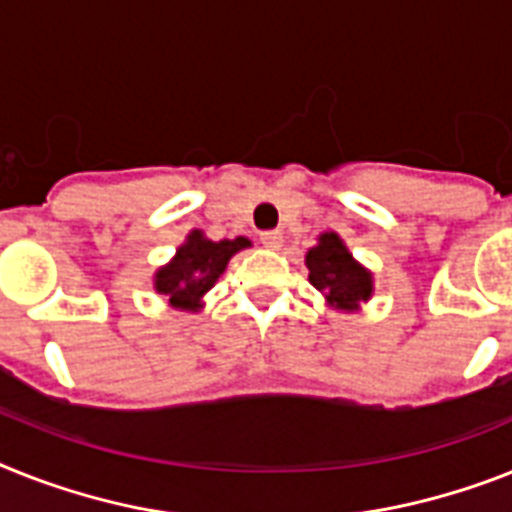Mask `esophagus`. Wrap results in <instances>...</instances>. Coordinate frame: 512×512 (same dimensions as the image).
I'll use <instances>...</instances> for the list:
<instances>
[{
  "instance_id": "34e87169",
  "label": "esophagus",
  "mask_w": 512,
  "mask_h": 512,
  "mask_svg": "<svg viewBox=\"0 0 512 512\" xmlns=\"http://www.w3.org/2000/svg\"><path fill=\"white\" fill-rule=\"evenodd\" d=\"M261 246L269 248V251H277V248L282 246V232H277V230L261 232Z\"/></svg>"
}]
</instances>
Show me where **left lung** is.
<instances>
[{"instance_id": "8db88e82", "label": "left lung", "mask_w": 512, "mask_h": 512, "mask_svg": "<svg viewBox=\"0 0 512 512\" xmlns=\"http://www.w3.org/2000/svg\"><path fill=\"white\" fill-rule=\"evenodd\" d=\"M306 266L311 285L322 290L332 306L356 308L371 298V274L353 261L335 232L319 238V246L308 251Z\"/></svg>"}]
</instances>
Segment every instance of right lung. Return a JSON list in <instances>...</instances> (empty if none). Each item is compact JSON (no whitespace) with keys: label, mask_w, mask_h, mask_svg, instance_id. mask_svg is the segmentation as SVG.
Wrapping results in <instances>:
<instances>
[{"label":"right lung","mask_w":512,"mask_h":512,"mask_svg":"<svg viewBox=\"0 0 512 512\" xmlns=\"http://www.w3.org/2000/svg\"><path fill=\"white\" fill-rule=\"evenodd\" d=\"M251 246L246 238L206 240L201 232H190L188 243L177 251L175 261L156 272V290L170 298L177 308H198L201 295L225 272L227 261Z\"/></svg>","instance_id":"obj_1"}]
</instances>
